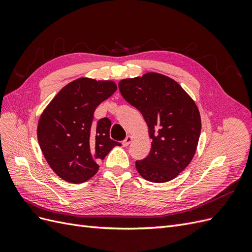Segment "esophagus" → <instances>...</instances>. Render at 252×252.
Instances as JSON below:
<instances>
[{
    "instance_id": "esophagus-1",
    "label": "esophagus",
    "mask_w": 252,
    "mask_h": 252,
    "mask_svg": "<svg viewBox=\"0 0 252 252\" xmlns=\"http://www.w3.org/2000/svg\"><path fill=\"white\" fill-rule=\"evenodd\" d=\"M132 140H133V138H132L131 135H127V136H126V139L123 141V143H122V144H123V146H124V147H127L128 145L132 142Z\"/></svg>"
}]
</instances>
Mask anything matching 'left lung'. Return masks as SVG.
I'll use <instances>...</instances> for the list:
<instances>
[{"instance_id": "left-lung-1", "label": "left lung", "mask_w": 252, "mask_h": 252, "mask_svg": "<svg viewBox=\"0 0 252 252\" xmlns=\"http://www.w3.org/2000/svg\"><path fill=\"white\" fill-rule=\"evenodd\" d=\"M121 94L138 109L152 140L149 155L135 167L149 182L177 178L191 162L201 134V117L194 101L174 80L157 72L119 83Z\"/></svg>"}]
</instances>
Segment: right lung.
Listing matches in <instances>:
<instances>
[{
    "instance_id": "obj_1",
    "label": "right lung",
    "mask_w": 252,
    "mask_h": 252,
    "mask_svg": "<svg viewBox=\"0 0 252 252\" xmlns=\"http://www.w3.org/2000/svg\"><path fill=\"white\" fill-rule=\"evenodd\" d=\"M116 90L112 81L81 78L61 89L42 113L37 140L61 179L72 184L88 181L97 172V162L121 145L109 138L108 118L94 123L95 108Z\"/></svg>"
}]
</instances>
